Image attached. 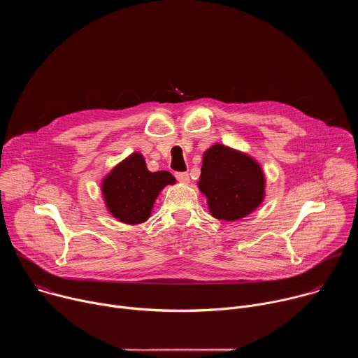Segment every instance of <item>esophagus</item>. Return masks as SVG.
I'll return each instance as SVG.
<instances>
[{"instance_id":"1","label":"esophagus","mask_w":358,"mask_h":358,"mask_svg":"<svg viewBox=\"0 0 358 358\" xmlns=\"http://www.w3.org/2000/svg\"><path fill=\"white\" fill-rule=\"evenodd\" d=\"M176 178L182 184L189 182V176L187 173H176Z\"/></svg>"}]
</instances>
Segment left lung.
<instances>
[{
  "mask_svg": "<svg viewBox=\"0 0 358 358\" xmlns=\"http://www.w3.org/2000/svg\"><path fill=\"white\" fill-rule=\"evenodd\" d=\"M198 187L208 198L213 217L236 221L261 206L265 176L261 166L245 152L214 144L203 152Z\"/></svg>",
  "mask_w": 358,
  "mask_h": 358,
  "instance_id": "left-lung-1",
  "label": "left lung"
}]
</instances>
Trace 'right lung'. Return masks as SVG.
<instances>
[{"mask_svg":"<svg viewBox=\"0 0 358 358\" xmlns=\"http://www.w3.org/2000/svg\"><path fill=\"white\" fill-rule=\"evenodd\" d=\"M176 178L169 171L151 173L138 152L117 164L101 184L106 207L124 224L144 222L152 210L159 192Z\"/></svg>","mask_w":358,"mask_h":358,"instance_id":"add662e5","label":"right lung"}]
</instances>
